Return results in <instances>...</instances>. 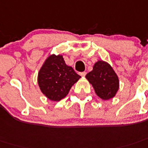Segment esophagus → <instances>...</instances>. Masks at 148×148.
<instances>
[{
  "instance_id": "34e87169",
  "label": "esophagus",
  "mask_w": 148,
  "mask_h": 148,
  "mask_svg": "<svg viewBox=\"0 0 148 148\" xmlns=\"http://www.w3.org/2000/svg\"><path fill=\"white\" fill-rule=\"evenodd\" d=\"M86 72H81V73H80V76L81 77H85L86 76Z\"/></svg>"
}]
</instances>
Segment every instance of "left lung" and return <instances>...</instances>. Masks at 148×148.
<instances>
[{
	"label": "left lung",
	"mask_w": 148,
	"mask_h": 148,
	"mask_svg": "<svg viewBox=\"0 0 148 148\" xmlns=\"http://www.w3.org/2000/svg\"><path fill=\"white\" fill-rule=\"evenodd\" d=\"M86 78L92 84L96 95L103 100L112 99L118 91V77L106 62L101 60L95 62L92 71L86 75Z\"/></svg>",
	"instance_id": "obj_1"
}]
</instances>
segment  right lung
<instances>
[{
	"instance_id": "right-lung-1",
	"label": "right lung",
	"mask_w": 148,
	"mask_h": 148,
	"mask_svg": "<svg viewBox=\"0 0 148 148\" xmlns=\"http://www.w3.org/2000/svg\"><path fill=\"white\" fill-rule=\"evenodd\" d=\"M80 78L71 66H68L62 56H49L38 73L39 87L49 100L60 101L68 94L71 88Z\"/></svg>"
}]
</instances>
